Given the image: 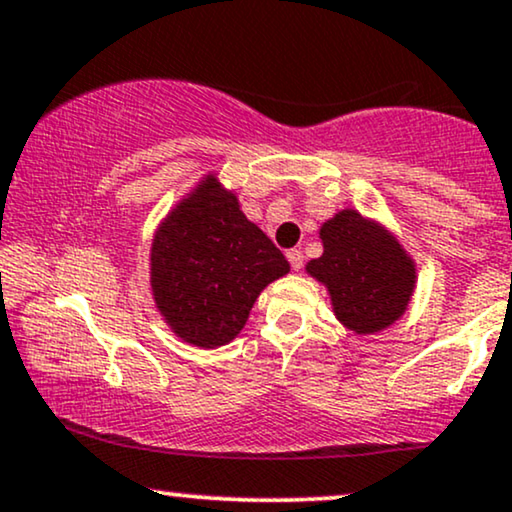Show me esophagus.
Here are the masks:
<instances>
[{
  "label": "esophagus",
  "mask_w": 512,
  "mask_h": 512,
  "mask_svg": "<svg viewBox=\"0 0 512 512\" xmlns=\"http://www.w3.org/2000/svg\"><path fill=\"white\" fill-rule=\"evenodd\" d=\"M287 258H289V263H291V270H301L303 268V254H301V249H289L287 251Z\"/></svg>",
  "instance_id": "esophagus-1"
}]
</instances>
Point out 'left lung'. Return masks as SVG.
Segmentation results:
<instances>
[{
    "label": "left lung",
    "instance_id": "8db88e82",
    "mask_svg": "<svg viewBox=\"0 0 512 512\" xmlns=\"http://www.w3.org/2000/svg\"><path fill=\"white\" fill-rule=\"evenodd\" d=\"M320 235L324 254L308 263V272L327 284L338 320L357 334L393 324L416 280L414 263L400 244L357 211H341L322 225Z\"/></svg>",
    "mask_w": 512,
    "mask_h": 512
}]
</instances>
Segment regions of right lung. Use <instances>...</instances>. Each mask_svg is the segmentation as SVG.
<instances>
[{
    "label": "right lung",
    "instance_id": "add662e5",
    "mask_svg": "<svg viewBox=\"0 0 512 512\" xmlns=\"http://www.w3.org/2000/svg\"><path fill=\"white\" fill-rule=\"evenodd\" d=\"M287 272L282 251L214 178L171 211L152 244L157 308L199 348L232 341L265 284Z\"/></svg>",
    "mask_w": 512,
    "mask_h": 512
}]
</instances>
